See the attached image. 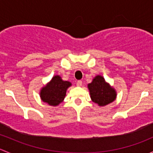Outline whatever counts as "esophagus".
Returning a JSON list of instances; mask_svg holds the SVG:
<instances>
[{
  "label": "esophagus",
  "instance_id": "1",
  "mask_svg": "<svg viewBox=\"0 0 153 153\" xmlns=\"http://www.w3.org/2000/svg\"><path fill=\"white\" fill-rule=\"evenodd\" d=\"M83 84V82L81 81H78L76 83V85L78 86H81Z\"/></svg>",
  "mask_w": 153,
  "mask_h": 153
}]
</instances>
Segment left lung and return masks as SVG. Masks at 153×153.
Returning <instances> with one entry per match:
<instances>
[{"instance_id": "left-lung-1", "label": "left lung", "mask_w": 153, "mask_h": 153, "mask_svg": "<svg viewBox=\"0 0 153 153\" xmlns=\"http://www.w3.org/2000/svg\"><path fill=\"white\" fill-rule=\"evenodd\" d=\"M92 101L99 106H105L115 99L116 93L115 89L105 82L102 76L97 75L92 83L88 84Z\"/></svg>"}]
</instances>
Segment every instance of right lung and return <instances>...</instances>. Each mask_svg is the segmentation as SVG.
Returning <instances> with one entry per match:
<instances>
[{
	"mask_svg": "<svg viewBox=\"0 0 153 153\" xmlns=\"http://www.w3.org/2000/svg\"><path fill=\"white\" fill-rule=\"evenodd\" d=\"M70 86L69 81H62L58 75L54 76L52 81L41 89V99L51 106L58 105L64 99L67 88Z\"/></svg>",
	"mask_w": 153,
	"mask_h": 153,
	"instance_id": "obj_1",
	"label": "right lung"
}]
</instances>
